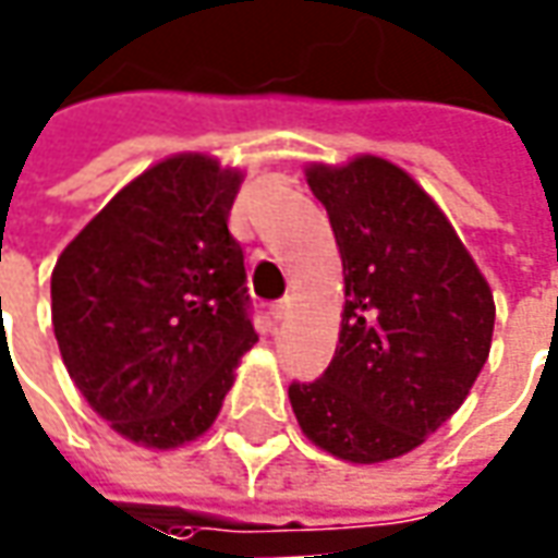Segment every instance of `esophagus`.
<instances>
[{"label": "esophagus", "mask_w": 558, "mask_h": 558, "mask_svg": "<svg viewBox=\"0 0 558 558\" xmlns=\"http://www.w3.org/2000/svg\"><path fill=\"white\" fill-rule=\"evenodd\" d=\"M287 312H290V299H280V302H271V308H268V315H271V320H283V317H287Z\"/></svg>", "instance_id": "34e87169"}]
</instances>
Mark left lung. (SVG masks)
I'll return each mask as SVG.
<instances>
[{
  "instance_id": "8db88e82",
  "label": "left lung",
  "mask_w": 558,
  "mask_h": 558,
  "mask_svg": "<svg viewBox=\"0 0 558 558\" xmlns=\"http://www.w3.org/2000/svg\"><path fill=\"white\" fill-rule=\"evenodd\" d=\"M308 187L337 234L345 305L339 345L290 404L317 448L383 463L423 445L470 395L494 333V296L451 221L383 157L312 163Z\"/></svg>"
}]
</instances>
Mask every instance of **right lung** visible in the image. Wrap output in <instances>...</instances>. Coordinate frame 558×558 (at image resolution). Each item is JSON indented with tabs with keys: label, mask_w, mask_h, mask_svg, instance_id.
<instances>
[{
	"label": "right lung",
	"mask_w": 558,
	"mask_h": 558,
	"mask_svg": "<svg viewBox=\"0 0 558 558\" xmlns=\"http://www.w3.org/2000/svg\"><path fill=\"white\" fill-rule=\"evenodd\" d=\"M241 179L206 154L150 166L51 271V324L70 379L135 445L169 451L206 433L259 339L243 250L228 231Z\"/></svg>",
	"instance_id": "add662e5"
}]
</instances>
